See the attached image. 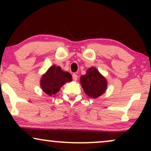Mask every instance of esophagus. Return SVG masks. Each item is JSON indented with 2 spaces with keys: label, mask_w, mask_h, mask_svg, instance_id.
<instances>
[{
  "label": "esophagus",
  "mask_w": 151,
  "mask_h": 151,
  "mask_svg": "<svg viewBox=\"0 0 151 151\" xmlns=\"http://www.w3.org/2000/svg\"><path fill=\"white\" fill-rule=\"evenodd\" d=\"M72 79H73L74 81H77L78 79V76L76 74H72Z\"/></svg>",
  "instance_id": "1"
}]
</instances>
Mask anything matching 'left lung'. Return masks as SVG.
<instances>
[{
	"instance_id": "8db88e82",
	"label": "left lung",
	"mask_w": 151,
	"mask_h": 151,
	"mask_svg": "<svg viewBox=\"0 0 151 151\" xmlns=\"http://www.w3.org/2000/svg\"><path fill=\"white\" fill-rule=\"evenodd\" d=\"M80 83L86 95L95 99L105 92L107 81L94 67L86 70V73L80 77Z\"/></svg>"
}]
</instances>
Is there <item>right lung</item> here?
<instances>
[{
  "label": "right lung",
  "instance_id": "right-lung-1",
  "mask_svg": "<svg viewBox=\"0 0 151 151\" xmlns=\"http://www.w3.org/2000/svg\"><path fill=\"white\" fill-rule=\"evenodd\" d=\"M72 80L71 74L64 72L60 67L53 65L42 75L40 80V86L45 93L52 96L58 93L65 83L70 82Z\"/></svg>",
  "mask_w": 151,
  "mask_h": 151
}]
</instances>
